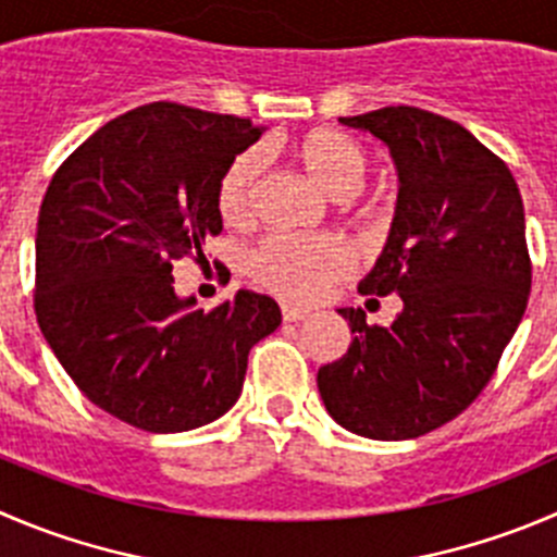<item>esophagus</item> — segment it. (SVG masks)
<instances>
[{
    "instance_id": "1",
    "label": "esophagus",
    "mask_w": 557,
    "mask_h": 557,
    "mask_svg": "<svg viewBox=\"0 0 557 557\" xmlns=\"http://www.w3.org/2000/svg\"><path fill=\"white\" fill-rule=\"evenodd\" d=\"M282 317L284 322H300V320H309L311 311L300 309V306H293V304H282Z\"/></svg>"
}]
</instances>
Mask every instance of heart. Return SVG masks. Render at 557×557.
Here are the masks:
<instances>
[{
	"label": "heart",
	"mask_w": 557,
	"mask_h": 557,
	"mask_svg": "<svg viewBox=\"0 0 557 557\" xmlns=\"http://www.w3.org/2000/svg\"><path fill=\"white\" fill-rule=\"evenodd\" d=\"M289 156L317 185L333 196L358 190L369 156L358 139L333 128H314L289 145ZM257 152L226 163L215 185V210L226 226L248 224L259 177ZM352 268V253L333 235H270L248 253V275L259 287L289 300H314Z\"/></svg>",
	"instance_id": "heart-1"
}]
</instances>
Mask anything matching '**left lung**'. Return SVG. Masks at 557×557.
Listing matches in <instances>:
<instances>
[{"instance_id": "8db88e82", "label": "left lung", "mask_w": 557, "mask_h": 557, "mask_svg": "<svg viewBox=\"0 0 557 557\" xmlns=\"http://www.w3.org/2000/svg\"><path fill=\"white\" fill-rule=\"evenodd\" d=\"M338 123L394 156V224L358 289L399 295L401 311L380 327L361 309H338L352 342L317 372V388L349 432L410 441L468 410L525 314V208L506 163L454 120L385 106Z\"/></svg>"}]
</instances>
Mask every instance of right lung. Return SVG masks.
<instances>
[{
	"mask_svg": "<svg viewBox=\"0 0 557 557\" xmlns=\"http://www.w3.org/2000/svg\"><path fill=\"white\" fill-rule=\"evenodd\" d=\"M264 128L232 114L139 106L57 169L35 237V314L73 383L145 432L224 416L248 352L282 325L268 295L237 289L213 311L177 298L172 262L219 235L215 185Z\"/></svg>",
	"mask_w": 557,
	"mask_h": 557,
	"instance_id": "right-lung-1",
	"label": "right lung"
}]
</instances>
